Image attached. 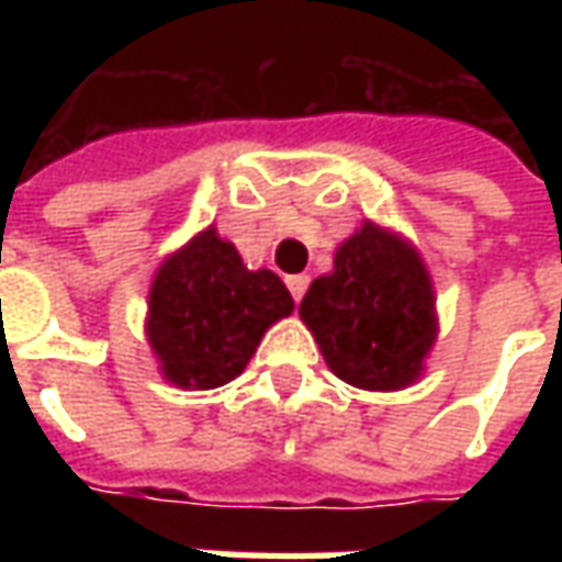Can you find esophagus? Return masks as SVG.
<instances>
[{"mask_svg": "<svg viewBox=\"0 0 562 562\" xmlns=\"http://www.w3.org/2000/svg\"><path fill=\"white\" fill-rule=\"evenodd\" d=\"M285 285H289V292H292L294 301H301L306 292V285H310V277H306V273H294V277H285Z\"/></svg>", "mask_w": 562, "mask_h": 562, "instance_id": "esophagus-1", "label": "esophagus"}]
</instances>
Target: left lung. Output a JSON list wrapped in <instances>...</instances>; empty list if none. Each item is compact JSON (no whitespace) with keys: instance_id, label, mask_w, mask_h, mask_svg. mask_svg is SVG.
<instances>
[{"instance_id":"obj_1","label":"left lung","mask_w":562,"mask_h":562,"mask_svg":"<svg viewBox=\"0 0 562 562\" xmlns=\"http://www.w3.org/2000/svg\"><path fill=\"white\" fill-rule=\"evenodd\" d=\"M301 318L330 370L367 391L406 389L436 340L434 289L422 258L373 222L337 249L334 273L313 280Z\"/></svg>"}]
</instances>
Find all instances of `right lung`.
<instances>
[{
	"mask_svg": "<svg viewBox=\"0 0 562 562\" xmlns=\"http://www.w3.org/2000/svg\"><path fill=\"white\" fill-rule=\"evenodd\" d=\"M292 310L273 270H246L237 249L207 228L156 273L147 337L168 382L220 389L244 373L265 330Z\"/></svg>",
	"mask_w": 562,
	"mask_h": 562,
	"instance_id": "add662e5",
	"label": "right lung"
}]
</instances>
